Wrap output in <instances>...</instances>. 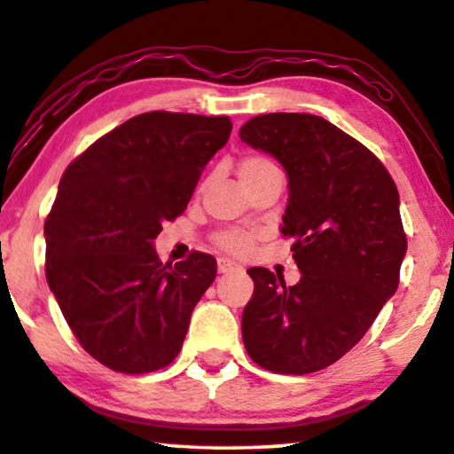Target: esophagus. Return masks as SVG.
Returning <instances> with one entry per match:
<instances>
[{"instance_id":"34e87169","label":"esophagus","mask_w":454,"mask_h":454,"mask_svg":"<svg viewBox=\"0 0 454 454\" xmlns=\"http://www.w3.org/2000/svg\"><path fill=\"white\" fill-rule=\"evenodd\" d=\"M218 271L220 273H239V271H242V267L240 265H236L234 261H230V259H218Z\"/></svg>"}]
</instances>
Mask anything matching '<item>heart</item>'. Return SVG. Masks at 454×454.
Listing matches in <instances>:
<instances>
[{"label":"heart","mask_w":454,"mask_h":454,"mask_svg":"<svg viewBox=\"0 0 454 454\" xmlns=\"http://www.w3.org/2000/svg\"><path fill=\"white\" fill-rule=\"evenodd\" d=\"M273 164L270 158L265 156H247L242 158L240 162V176L245 175H254V172H261L265 168H273ZM254 242V234L247 232V230H224V232L215 234V245H218L222 251H226L230 254H236V257H245L248 251L253 248Z\"/></svg>","instance_id":"1"}]
</instances>
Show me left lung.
Wrapping results in <instances>:
<instances>
[{"label":"left lung","instance_id":"obj_1","mask_svg":"<svg viewBox=\"0 0 454 454\" xmlns=\"http://www.w3.org/2000/svg\"><path fill=\"white\" fill-rule=\"evenodd\" d=\"M240 139L288 175L279 230L302 273L286 286L265 267L247 271L254 292L242 341L261 368L317 372L346 356L397 292L407 251L399 191L372 152L317 114H259Z\"/></svg>","mask_w":454,"mask_h":454}]
</instances>
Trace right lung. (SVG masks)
I'll list each match as a JSON object with an SVG mask.
<instances>
[{"label":"right lung","instance_id":"obj_1","mask_svg":"<svg viewBox=\"0 0 454 454\" xmlns=\"http://www.w3.org/2000/svg\"><path fill=\"white\" fill-rule=\"evenodd\" d=\"M228 117L154 111L94 142L67 166L47 222V282L82 348L106 368L154 372L181 352L215 259L172 267L154 239L187 207Z\"/></svg>","mask_w":454,"mask_h":454}]
</instances>
